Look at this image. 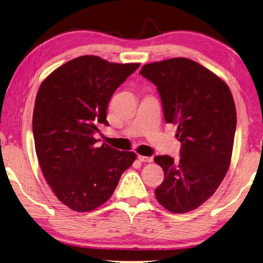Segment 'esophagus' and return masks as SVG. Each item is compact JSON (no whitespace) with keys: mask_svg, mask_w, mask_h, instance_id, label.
I'll use <instances>...</instances> for the list:
<instances>
[{"mask_svg":"<svg viewBox=\"0 0 263 263\" xmlns=\"http://www.w3.org/2000/svg\"><path fill=\"white\" fill-rule=\"evenodd\" d=\"M138 159L142 162H152L153 161V158L152 157H145V156H138Z\"/></svg>","mask_w":263,"mask_h":263,"instance_id":"obj_1","label":"esophagus"}]
</instances>
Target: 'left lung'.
<instances>
[{
    "mask_svg": "<svg viewBox=\"0 0 263 263\" xmlns=\"http://www.w3.org/2000/svg\"><path fill=\"white\" fill-rule=\"evenodd\" d=\"M155 83L167 123L177 126L180 162L157 156L165 178L156 198L172 213H186L214 195L229 170L237 115L227 83L189 58L146 64L140 72Z\"/></svg>",
    "mask_w": 263,
    "mask_h": 263,
    "instance_id": "left-lung-1",
    "label": "left lung"
}]
</instances>
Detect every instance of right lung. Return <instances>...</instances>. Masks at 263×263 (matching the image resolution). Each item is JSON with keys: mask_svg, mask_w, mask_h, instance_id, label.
<instances>
[{"mask_svg": "<svg viewBox=\"0 0 263 263\" xmlns=\"http://www.w3.org/2000/svg\"><path fill=\"white\" fill-rule=\"evenodd\" d=\"M140 63H110L98 56L74 58L40 86L33 136L43 176L68 209L90 212L108 200L120 176L136 159L132 151L97 146L98 125H107L113 92Z\"/></svg>", "mask_w": 263, "mask_h": 263, "instance_id": "obj_1", "label": "right lung"}]
</instances>
